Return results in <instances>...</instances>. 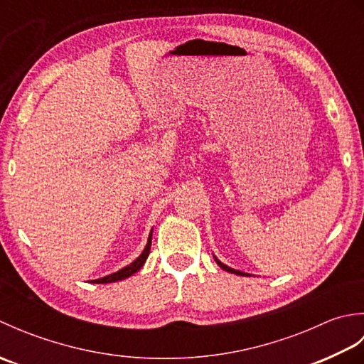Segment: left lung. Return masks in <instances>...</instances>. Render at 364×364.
Instances as JSON below:
<instances>
[{"mask_svg":"<svg viewBox=\"0 0 364 364\" xmlns=\"http://www.w3.org/2000/svg\"><path fill=\"white\" fill-rule=\"evenodd\" d=\"M214 259H215V262H218V264L223 269V270H227V272H230V274H236V275H247L249 277L250 274H244V272H241V270H236V269H231V267H228L227 264H223V262H220L218 258L214 257Z\"/></svg>","mask_w":364,"mask_h":364,"instance_id":"obj_1","label":"left lung"}]
</instances>
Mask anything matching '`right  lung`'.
<instances>
[{
	"label": "right lung",
	"mask_w": 364,
	"mask_h": 364,
	"mask_svg": "<svg viewBox=\"0 0 364 364\" xmlns=\"http://www.w3.org/2000/svg\"><path fill=\"white\" fill-rule=\"evenodd\" d=\"M151 233H153V230L150 231V235H149V241H146V245H145V249H144V252L139 255V257L131 262V264H128L127 267H123V269H120V270H117V272H114V274H111V275H106V277H103V278H98V280H92V283H114V282H120V280H125V278H128V277H131L133 274H136L137 270H141V267L145 264V261H146V258H149V255H150V249H151Z\"/></svg>",
	"instance_id": "add662e5"
}]
</instances>
